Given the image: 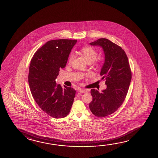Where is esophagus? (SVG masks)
Returning a JSON list of instances; mask_svg holds the SVG:
<instances>
[{
	"instance_id": "esophagus-1",
	"label": "esophagus",
	"mask_w": 158,
	"mask_h": 158,
	"mask_svg": "<svg viewBox=\"0 0 158 158\" xmlns=\"http://www.w3.org/2000/svg\"><path fill=\"white\" fill-rule=\"evenodd\" d=\"M79 92L80 93H86L87 91H88V90H86V89H79Z\"/></svg>"
}]
</instances>
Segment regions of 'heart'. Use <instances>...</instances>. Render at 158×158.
<instances>
[{"label":"heart","mask_w":158,"mask_h":158,"mask_svg":"<svg viewBox=\"0 0 158 158\" xmlns=\"http://www.w3.org/2000/svg\"><path fill=\"white\" fill-rule=\"evenodd\" d=\"M81 53L88 63H92L93 61H94L97 58L98 55L97 52L90 47L83 48L81 50ZM73 58V55L71 54L69 58V62L72 60Z\"/></svg>","instance_id":"heart-1"}]
</instances>
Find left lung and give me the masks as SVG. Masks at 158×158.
<instances>
[{
	"instance_id": "left-lung-1",
	"label": "left lung",
	"mask_w": 158,
	"mask_h": 158,
	"mask_svg": "<svg viewBox=\"0 0 158 158\" xmlns=\"http://www.w3.org/2000/svg\"><path fill=\"white\" fill-rule=\"evenodd\" d=\"M89 44L102 48L105 56L100 75L102 80H106V88L102 92L91 89L93 100L89 104L91 113L102 118L113 113L122 105L130 85L131 73L127 56L120 47L105 38Z\"/></svg>"
}]
</instances>
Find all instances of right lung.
Segmentation results:
<instances>
[{
	"mask_svg": "<svg viewBox=\"0 0 158 158\" xmlns=\"http://www.w3.org/2000/svg\"><path fill=\"white\" fill-rule=\"evenodd\" d=\"M77 40L58 39L47 42L31 60L28 82L34 99L45 113L54 118L69 113L76 91L56 84L60 69L66 66L68 57Z\"/></svg>",
	"mask_w": 158,
	"mask_h": 158,
	"instance_id": "right-lung-1",
	"label": "right lung"
}]
</instances>
